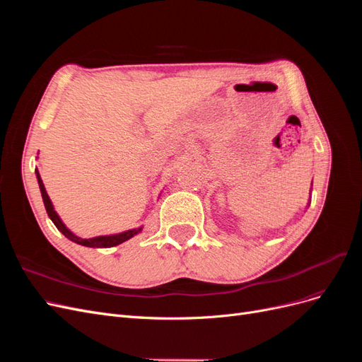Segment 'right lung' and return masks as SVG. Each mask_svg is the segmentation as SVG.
Listing matches in <instances>:
<instances>
[{
	"label": "right lung",
	"instance_id": "obj_1",
	"mask_svg": "<svg viewBox=\"0 0 362 362\" xmlns=\"http://www.w3.org/2000/svg\"><path fill=\"white\" fill-rule=\"evenodd\" d=\"M36 177H37L40 193H42L43 205H45V208H47V213H48L49 218L52 221V223L57 226L59 231H60L64 237L69 238L71 242H74V243H78V245L87 246V247H113V246H117V245H120V243L127 242V240H129L131 237L137 235V234L141 231V228H144V226H140V228H136V229H128V231H124V233H120V234L100 235V237H93V238H81V237H76L74 233L69 231V229L66 228V225H64V223L62 222V218L59 217V214H57L56 211H54L52 202H51L49 196H48V193H47V190H45V185H43V182H42V178H40V175H39V170H37V169H36Z\"/></svg>",
	"mask_w": 362,
	"mask_h": 362
}]
</instances>
